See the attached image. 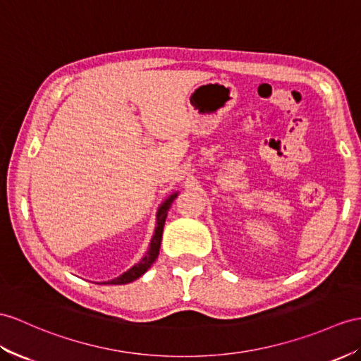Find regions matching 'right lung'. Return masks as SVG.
I'll return each instance as SVG.
<instances>
[{"instance_id": "obj_1", "label": "right lung", "mask_w": 361, "mask_h": 361, "mask_svg": "<svg viewBox=\"0 0 361 361\" xmlns=\"http://www.w3.org/2000/svg\"><path fill=\"white\" fill-rule=\"evenodd\" d=\"M174 197H176V195H173L170 199H166L164 202V205L159 208V211H157V226H156V231H154V235L152 239V243H150V250L147 251L145 257L140 260L139 263H136L133 268H130L127 272H124V274L119 276L118 279L110 280V282H109L110 285H126V283L133 282V280L139 279L148 268L153 265V262L156 260L157 254H159V250H161V240H162V231H164L166 213H169V209L173 204Z\"/></svg>"}]
</instances>
